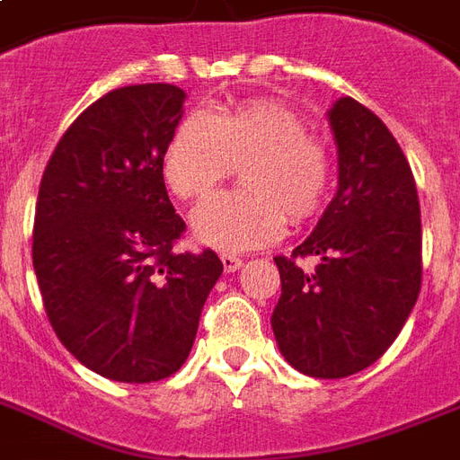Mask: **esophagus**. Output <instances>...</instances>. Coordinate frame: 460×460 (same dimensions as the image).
<instances>
[{"label":"esophagus","instance_id":"1","mask_svg":"<svg viewBox=\"0 0 460 460\" xmlns=\"http://www.w3.org/2000/svg\"><path fill=\"white\" fill-rule=\"evenodd\" d=\"M219 258H222V265H224V270H226V272H236V270L243 265V261H241V258H238V255H234V253H222Z\"/></svg>","mask_w":460,"mask_h":460}]
</instances>
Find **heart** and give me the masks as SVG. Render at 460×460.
<instances>
[{"instance_id":"heart-1","label":"heart","mask_w":460,"mask_h":460,"mask_svg":"<svg viewBox=\"0 0 460 460\" xmlns=\"http://www.w3.org/2000/svg\"><path fill=\"white\" fill-rule=\"evenodd\" d=\"M236 166L243 190L215 195L192 215L199 243L222 251L272 243L285 234L287 217L308 222L331 190V146L275 98H253L215 115L188 113L168 137L161 173L175 198L192 202Z\"/></svg>"}]
</instances>
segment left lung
Instances as JSON below:
<instances>
[{
    "label": "left lung",
    "instance_id": "left-lung-1",
    "mask_svg": "<svg viewBox=\"0 0 460 460\" xmlns=\"http://www.w3.org/2000/svg\"><path fill=\"white\" fill-rule=\"evenodd\" d=\"M338 192L296 245L277 255L282 296L272 331L301 374L345 378L391 347L422 287V222L410 164L384 120L355 98L331 111ZM314 257L306 270L301 260Z\"/></svg>",
    "mask_w": 460,
    "mask_h": 460
}]
</instances>
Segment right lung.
Instances as JSON below:
<instances>
[{
    "label": "right lung",
    "mask_w": 460,
    "mask_h": 460,
    "mask_svg": "<svg viewBox=\"0 0 460 460\" xmlns=\"http://www.w3.org/2000/svg\"><path fill=\"white\" fill-rule=\"evenodd\" d=\"M183 89L108 91L76 118L45 166L33 222V268L59 342L101 376L152 384L183 367L215 251L175 253L185 222L161 161L183 115Z\"/></svg>",
    "instance_id": "1"
}]
</instances>
